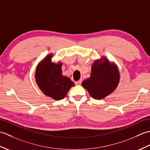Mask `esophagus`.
I'll list each match as a JSON object with an SVG mask.
<instances>
[{
	"label": "esophagus",
	"instance_id": "esophagus-1",
	"mask_svg": "<svg viewBox=\"0 0 150 150\" xmlns=\"http://www.w3.org/2000/svg\"><path fill=\"white\" fill-rule=\"evenodd\" d=\"M81 83H82V80H81H81H79V81H76V82H75V85H81Z\"/></svg>",
	"mask_w": 150,
	"mask_h": 150
}]
</instances>
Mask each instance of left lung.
<instances>
[{"label":"left lung","instance_id":"1","mask_svg":"<svg viewBox=\"0 0 150 150\" xmlns=\"http://www.w3.org/2000/svg\"><path fill=\"white\" fill-rule=\"evenodd\" d=\"M119 79L117 66L111 64L104 58L103 62H94L91 67L90 77L82 82V85L92 97L102 99L115 90Z\"/></svg>","mask_w":150,"mask_h":150}]
</instances>
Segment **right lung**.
Masks as SVG:
<instances>
[{"instance_id":"right-lung-1","label":"right lung","mask_w":150,"mask_h":150,"mask_svg":"<svg viewBox=\"0 0 150 150\" xmlns=\"http://www.w3.org/2000/svg\"><path fill=\"white\" fill-rule=\"evenodd\" d=\"M52 57L47 55L37 66L35 79L44 94L59 100L64 98L69 89L75 85L69 78L62 75V64L52 62Z\"/></svg>"}]
</instances>
